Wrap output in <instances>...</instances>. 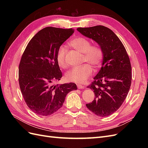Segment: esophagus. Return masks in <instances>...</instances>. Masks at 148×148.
<instances>
[{"instance_id": "obj_1", "label": "esophagus", "mask_w": 148, "mask_h": 148, "mask_svg": "<svg viewBox=\"0 0 148 148\" xmlns=\"http://www.w3.org/2000/svg\"><path fill=\"white\" fill-rule=\"evenodd\" d=\"M77 87H78V89L84 88V86H83V85H82V84H77Z\"/></svg>"}]
</instances>
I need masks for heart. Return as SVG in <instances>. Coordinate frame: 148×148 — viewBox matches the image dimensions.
I'll return each instance as SVG.
<instances>
[{
    "mask_svg": "<svg viewBox=\"0 0 148 148\" xmlns=\"http://www.w3.org/2000/svg\"><path fill=\"white\" fill-rule=\"evenodd\" d=\"M69 45L75 50L83 53L82 62H88L95 68H97L101 63L103 58L102 48L97 44H92L86 38L77 37L69 42ZM57 62L61 68L65 69L69 64L66 61V49L65 46L59 47L57 53ZM92 69L89 64L81 66L73 67L67 71L66 78L70 82L83 83L92 75Z\"/></svg>",
    "mask_w": 148,
    "mask_h": 148,
    "instance_id": "1",
    "label": "heart"
}]
</instances>
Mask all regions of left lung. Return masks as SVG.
<instances>
[{"label": "left lung", "instance_id": "8db88e82", "mask_svg": "<svg viewBox=\"0 0 148 148\" xmlns=\"http://www.w3.org/2000/svg\"><path fill=\"white\" fill-rule=\"evenodd\" d=\"M80 33L99 44L103 51L101 69L88 88L95 92L89 110L100 117L117 111L124 102L132 83V66L123 44L112 31L104 26L78 28Z\"/></svg>", "mask_w": 148, "mask_h": 148}]
</instances>
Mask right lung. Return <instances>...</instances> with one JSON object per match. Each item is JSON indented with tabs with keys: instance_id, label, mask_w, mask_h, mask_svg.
Wrapping results in <instances>:
<instances>
[{
	"instance_id": "1",
	"label": "right lung",
	"mask_w": 148,
	"mask_h": 148,
	"mask_svg": "<svg viewBox=\"0 0 148 148\" xmlns=\"http://www.w3.org/2000/svg\"><path fill=\"white\" fill-rule=\"evenodd\" d=\"M74 32L72 28L46 27L30 40L21 56L18 81L26 105L35 114L48 116L63 106L75 83L55 84L62 77L57 62L60 46Z\"/></svg>"
}]
</instances>
